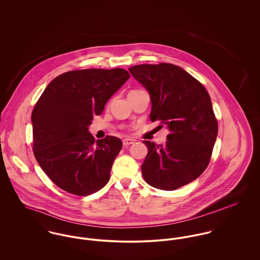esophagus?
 Returning <instances> with one entry per match:
<instances>
[{"label": "esophagus", "mask_w": 260, "mask_h": 260, "mask_svg": "<svg viewBox=\"0 0 260 260\" xmlns=\"http://www.w3.org/2000/svg\"><path fill=\"white\" fill-rule=\"evenodd\" d=\"M134 142H135V140L130 139V138H125V139H123V145H124V146H129V145L133 144Z\"/></svg>", "instance_id": "34e87169"}]
</instances>
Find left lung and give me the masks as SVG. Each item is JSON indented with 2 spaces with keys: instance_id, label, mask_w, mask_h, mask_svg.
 <instances>
[{
  "instance_id": "1",
  "label": "left lung",
  "mask_w": 260,
  "mask_h": 260,
  "mask_svg": "<svg viewBox=\"0 0 260 260\" xmlns=\"http://www.w3.org/2000/svg\"><path fill=\"white\" fill-rule=\"evenodd\" d=\"M129 72L148 91L150 120H160L170 131L164 145L143 141L148 147L143 178L168 191L190 183L208 166L218 132L208 92L176 65L142 64Z\"/></svg>"
}]
</instances>
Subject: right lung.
<instances>
[{"instance_id":"obj_1","label":"right lung","mask_w":260,"mask_h":260,"mask_svg":"<svg viewBox=\"0 0 260 260\" xmlns=\"http://www.w3.org/2000/svg\"><path fill=\"white\" fill-rule=\"evenodd\" d=\"M129 78L120 68L69 71L52 80L39 98L31 118L33 151L61 189L86 196L108 183L122 141L114 136L95 141L89 126Z\"/></svg>"}]
</instances>
